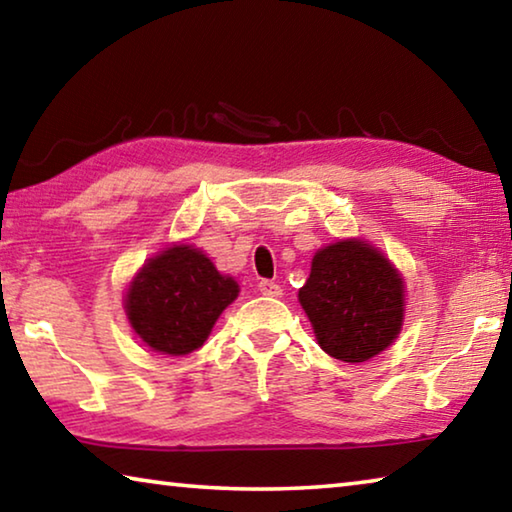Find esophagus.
<instances>
[{"label": "esophagus", "mask_w": 512, "mask_h": 512, "mask_svg": "<svg viewBox=\"0 0 512 512\" xmlns=\"http://www.w3.org/2000/svg\"><path fill=\"white\" fill-rule=\"evenodd\" d=\"M257 289L262 296H268V298H280L282 296V287L280 284H275L271 280H262L257 284Z\"/></svg>", "instance_id": "obj_1"}]
</instances>
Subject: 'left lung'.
<instances>
[{
	"mask_svg": "<svg viewBox=\"0 0 512 512\" xmlns=\"http://www.w3.org/2000/svg\"><path fill=\"white\" fill-rule=\"evenodd\" d=\"M298 300L320 348L345 363L386 350L404 323L402 275L361 239L320 248Z\"/></svg>",
	"mask_w": 512,
	"mask_h": 512,
	"instance_id": "1",
	"label": "left lung"
}]
</instances>
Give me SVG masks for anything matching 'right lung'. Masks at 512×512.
I'll return each instance as SVG.
<instances>
[{"label":"right lung","mask_w":512,"mask_h":512,"mask_svg":"<svg viewBox=\"0 0 512 512\" xmlns=\"http://www.w3.org/2000/svg\"><path fill=\"white\" fill-rule=\"evenodd\" d=\"M239 284L216 271L194 246H171L151 257L126 291V316L151 350L171 357L201 348Z\"/></svg>","instance_id":"obj_1"}]
</instances>
